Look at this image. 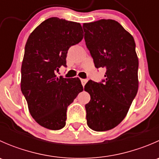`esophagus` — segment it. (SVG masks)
Segmentation results:
<instances>
[{"label":"esophagus","mask_w":159,"mask_h":159,"mask_svg":"<svg viewBox=\"0 0 159 159\" xmlns=\"http://www.w3.org/2000/svg\"><path fill=\"white\" fill-rule=\"evenodd\" d=\"M81 84H82L83 87H84V85H85V84L87 83V79H81Z\"/></svg>","instance_id":"obj_1"}]
</instances>
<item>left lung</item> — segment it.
<instances>
[{"label":"left lung","mask_w":159,"mask_h":159,"mask_svg":"<svg viewBox=\"0 0 159 159\" xmlns=\"http://www.w3.org/2000/svg\"><path fill=\"white\" fill-rule=\"evenodd\" d=\"M86 46L96 68H105L101 82L88 81L91 96L85 105L87 124L104 131L125 118L139 89V59L133 37L118 21L102 19L83 25Z\"/></svg>","instance_id":"obj_1"}]
</instances>
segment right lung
<instances>
[{"instance_id": "obj_1", "label": "right lung", "mask_w": 159, "mask_h": 159, "mask_svg": "<svg viewBox=\"0 0 159 159\" xmlns=\"http://www.w3.org/2000/svg\"><path fill=\"white\" fill-rule=\"evenodd\" d=\"M79 23L50 17L30 34L21 65L20 89L34 119L51 130L65 126L67 108L83 91L78 78H57L69 48L83 39Z\"/></svg>"}]
</instances>
